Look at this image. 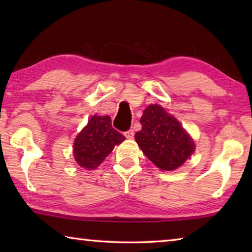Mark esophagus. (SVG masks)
I'll return each instance as SVG.
<instances>
[{"label": "esophagus", "mask_w": 252, "mask_h": 252, "mask_svg": "<svg viewBox=\"0 0 252 252\" xmlns=\"http://www.w3.org/2000/svg\"><path fill=\"white\" fill-rule=\"evenodd\" d=\"M125 135H126V139H133V136H134V131H133V130H129V131H126V133H125Z\"/></svg>", "instance_id": "esophagus-1"}]
</instances>
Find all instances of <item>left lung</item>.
<instances>
[{"mask_svg":"<svg viewBox=\"0 0 252 252\" xmlns=\"http://www.w3.org/2000/svg\"><path fill=\"white\" fill-rule=\"evenodd\" d=\"M140 123L142 129L135 133V141L159 169L176 170L194 152L195 146L191 136L161 105H149Z\"/></svg>","mask_w":252,"mask_h":252,"instance_id":"8db88e82","label":"left lung"}]
</instances>
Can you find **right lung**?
<instances>
[{
  "instance_id": "add662e5",
  "label": "right lung",
  "mask_w": 252,
  "mask_h": 252,
  "mask_svg": "<svg viewBox=\"0 0 252 252\" xmlns=\"http://www.w3.org/2000/svg\"><path fill=\"white\" fill-rule=\"evenodd\" d=\"M126 136L113 129L109 116H93L73 143V156L80 167L93 170L99 167L114 147Z\"/></svg>"
}]
</instances>
